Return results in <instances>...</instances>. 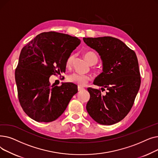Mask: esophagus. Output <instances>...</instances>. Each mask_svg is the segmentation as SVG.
Wrapping results in <instances>:
<instances>
[{
    "instance_id": "34e87169",
    "label": "esophagus",
    "mask_w": 158,
    "mask_h": 158,
    "mask_svg": "<svg viewBox=\"0 0 158 158\" xmlns=\"http://www.w3.org/2000/svg\"><path fill=\"white\" fill-rule=\"evenodd\" d=\"M77 89H78V91H79V92H81V90H82V89H84V88H82V87H78L77 88Z\"/></svg>"
}]
</instances>
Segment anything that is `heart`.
<instances>
[{
    "label": "heart",
    "instance_id": "heart-1",
    "mask_svg": "<svg viewBox=\"0 0 158 158\" xmlns=\"http://www.w3.org/2000/svg\"><path fill=\"white\" fill-rule=\"evenodd\" d=\"M84 56L87 61L91 64L95 60H97V56L96 54L92 52V51H88L84 54ZM73 56L70 54L67 58H66L65 61V66L66 68L70 69L72 62L73 60ZM67 81L70 82V83L76 85L79 87L85 86L88 82L90 81V77L88 75L86 74H81L79 73H73L68 76Z\"/></svg>",
    "mask_w": 158,
    "mask_h": 158
}]
</instances>
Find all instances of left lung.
<instances>
[{
    "label": "left lung",
    "mask_w": 158,
    "mask_h": 158,
    "mask_svg": "<svg viewBox=\"0 0 158 158\" xmlns=\"http://www.w3.org/2000/svg\"><path fill=\"white\" fill-rule=\"evenodd\" d=\"M85 43L101 56L102 72L94 84L107 89L88 88L86 110L97 123L112 125L126 117L138 92L141 77L136 53L121 40L111 36L83 38Z\"/></svg>",
    "instance_id": "obj_1"
}]
</instances>
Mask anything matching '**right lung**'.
I'll return each mask as SVG.
<instances>
[{"label":"right lung","mask_w":158,"mask_h":158,"mask_svg":"<svg viewBox=\"0 0 158 158\" xmlns=\"http://www.w3.org/2000/svg\"><path fill=\"white\" fill-rule=\"evenodd\" d=\"M80 43L77 37L45 32L22 49L15 81L20 104L31 118L38 122L56 120L77 93V85L68 82L51 85L49 77L65 72L66 58Z\"/></svg>","instance_id":"1"}]
</instances>
